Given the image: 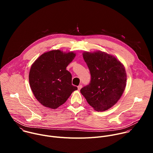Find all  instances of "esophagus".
<instances>
[{"label":"esophagus","mask_w":153,"mask_h":153,"mask_svg":"<svg viewBox=\"0 0 153 153\" xmlns=\"http://www.w3.org/2000/svg\"><path fill=\"white\" fill-rule=\"evenodd\" d=\"M82 88V85H79L78 86H77V88H78V90H80V89Z\"/></svg>","instance_id":"34e87169"}]
</instances>
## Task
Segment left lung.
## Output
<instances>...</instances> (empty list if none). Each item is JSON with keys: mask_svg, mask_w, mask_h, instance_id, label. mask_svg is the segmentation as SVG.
<instances>
[{"mask_svg": "<svg viewBox=\"0 0 153 153\" xmlns=\"http://www.w3.org/2000/svg\"><path fill=\"white\" fill-rule=\"evenodd\" d=\"M83 57L90 70L91 81L80 93L96 111L107 110L117 102L125 90V67L115 57L102 51L84 52Z\"/></svg>", "mask_w": 153, "mask_h": 153, "instance_id": "obj_1", "label": "left lung"}]
</instances>
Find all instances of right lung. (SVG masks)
<instances>
[{"mask_svg":"<svg viewBox=\"0 0 153 153\" xmlns=\"http://www.w3.org/2000/svg\"><path fill=\"white\" fill-rule=\"evenodd\" d=\"M75 56L73 52L52 50L42 54L32 65L29 74L30 87L43 106L56 109L77 90L72 85L71 74L66 70Z\"/></svg>","mask_w":153,"mask_h":153,"instance_id":"right-lung-1","label":"right lung"}]
</instances>
